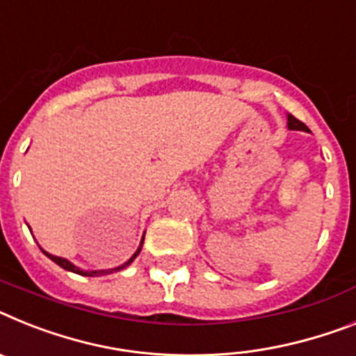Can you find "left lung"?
Returning <instances> with one entry per match:
<instances>
[{"label": "left lung", "mask_w": 356, "mask_h": 356, "mask_svg": "<svg viewBox=\"0 0 356 356\" xmlns=\"http://www.w3.org/2000/svg\"><path fill=\"white\" fill-rule=\"evenodd\" d=\"M288 127L289 130H304V132L307 130L306 124L302 121H298L297 118H293V115H288Z\"/></svg>", "instance_id": "obj_1"}]
</instances>
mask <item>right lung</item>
I'll return each mask as SVG.
<instances>
[{
  "mask_svg": "<svg viewBox=\"0 0 356 356\" xmlns=\"http://www.w3.org/2000/svg\"><path fill=\"white\" fill-rule=\"evenodd\" d=\"M143 241H145V237H143ZM143 241H141V244H139V248H137V252L134 253V257H132V259H130V261L124 262V264H122V266H118V268H113V270H106V271H83V270H79V268H76V266L72 264V262H68L67 259H61V257L50 255V253H47V252H43V253H44V255H47V257H49V259H52V261L56 262V264L61 266L63 270L74 271V273H77V275H86V277H94V275H108V273H112V271H121V270H124V268H127V266L130 264V262H132L137 255H139V252H141V248H143Z\"/></svg>",
  "mask_w": 356,
  "mask_h": 356,
  "instance_id": "1",
  "label": "right lung"
}]
</instances>
